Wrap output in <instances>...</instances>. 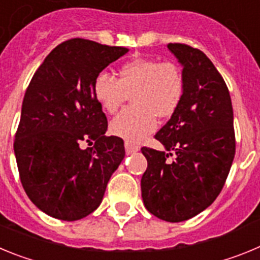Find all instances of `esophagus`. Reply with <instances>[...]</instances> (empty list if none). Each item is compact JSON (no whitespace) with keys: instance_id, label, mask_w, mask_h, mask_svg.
I'll use <instances>...</instances> for the list:
<instances>
[{"instance_id":"34e87169","label":"esophagus","mask_w":260,"mask_h":260,"mask_svg":"<svg viewBox=\"0 0 260 260\" xmlns=\"http://www.w3.org/2000/svg\"><path fill=\"white\" fill-rule=\"evenodd\" d=\"M125 150H126V153H127V155H130V153L137 152V151L139 150V147H138L137 144L132 143V142L126 141L125 142Z\"/></svg>"}]
</instances>
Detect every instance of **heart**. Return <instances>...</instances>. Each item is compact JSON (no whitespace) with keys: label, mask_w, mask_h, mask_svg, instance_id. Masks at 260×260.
<instances>
[{"label":"heart","mask_w":260,"mask_h":260,"mask_svg":"<svg viewBox=\"0 0 260 260\" xmlns=\"http://www.w3.org/2000/svg\"><path fill=\"white\" fill-rule=\"evenodd\" d=\"M118 77L102 73L93 82V95L108 113L117 112L132 96L133 107L110 123V132L117 137L142 141L156 130V117L169 118L180 107L185 83L182 71L173 62L135 58L119 68Z\"/></svg>","instance_id":"b5f03b06"}]
</instances>
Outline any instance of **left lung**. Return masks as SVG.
I'll return each instance as SVG.
<instances>
[{
    "instance_id": "obj_1",
    "label": "left lung",
    "mask_w": 260,
    "mask_h": 260,
    "mask_svg": "<svg viewBox=\"0 0 260 260\" xmlns=\"http://www.w3.org/2000/svg\"><path fill=\"white\" fill-rule=\"evenodd\" d=\"M182 66L183 96L155 138L164 151L142 148L144 207L169 222L189 220L213 203L236 153L233 108L224 79L202 50L168 44ZM173 150L176 157L168 162Z\"/></svg>"
}]
</instances>
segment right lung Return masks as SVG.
I'll return each instance as SVG.
<instances>
[{
    "label": "right lung",
    "mask_w": 260,
    "mask_h": 260,
    "mask_svg": "<svg viewBox=\"0 0 260 260\" xmlns=\"http://www.w3.org/2000/svg\"><path fill=\"white\" fill-rule=\"evenodd\" d=\"M127 52L71 39L45 57L29 82L14 153L26 194L54 219L75 221L92 213L125 157L122 139L105 135L108 121L93 82ZM91 140L95 146L81 148Z\"/></svg>",
    "instance_id": "1"
}]
</instances>
